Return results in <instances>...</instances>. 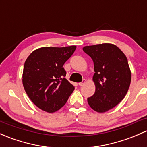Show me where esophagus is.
Returning <instances> with one entry per match:
<instances>
[{"mask_svg":"<svg viewBox=\"0 0 147 147\" xmlns=\"http://www.w3.org/2000/svg\"><path fill=\"white\" fill-rule=\"evenodd\" d=\"M85 82H86V80H83L82 82H80V83H79V85H80V86H82L83 84H84V83H85Z\"/></svg>","mask_w":147,"mask_h":147,"instance_id":"1","label":"esophagus"}]
</instances>
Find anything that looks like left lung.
<instances>
[{
  "label": "left lung",
  "mask_w": 147,
  "mask_h": 147,
  "mask_svg": "<svg viewBox=\"0 0 147 147\" xmlns=\"http://www.w3.org/2000/svg\"><path fill=\"white\" fill-rule=\"evenodd\" d=\"M82 50L94 63L95 92L87 102L96 112H105L117 106L128 92L131 74L127 58L111 43L85 46Z\"/></svg>",
  "instance_id": "left-lung-1"
}]
</instances>
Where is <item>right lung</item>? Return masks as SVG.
<instances>
[{"instance_id": "add662e5", "label": "right lung", "mask_w": 147, "mask_h": 147, "mask_svg": "<svg viewBox=\"0 0 147 147\" xmlns=\"http://www.w3.org/2000/svg\"><path fill=\"white\" fill-rule=\"evenodd\" d=\"M76 46L42 47L30 53L25 62L23 84L28 96L38 108L52 113L65 105L75 90L66 78L65 63Z\"/></svg>"}]
</instances>
